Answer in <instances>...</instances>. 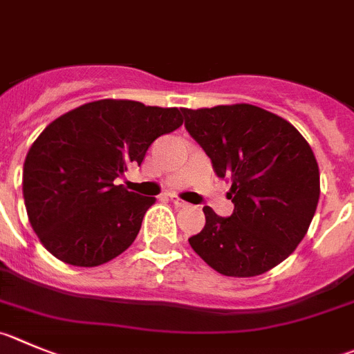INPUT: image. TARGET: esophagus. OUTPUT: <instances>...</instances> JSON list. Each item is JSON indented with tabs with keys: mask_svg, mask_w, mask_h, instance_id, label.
Here are the masks:
<instances>
[{
	"mask_svg": "<svg viewBox=\"0 0 354 354\" xmlns=\"http://www.w3.org/2000/svg\"><path fill=\"white\" fill-rule=\"evenodd\" d=\"M169 201H171V203H173L176 207H187V206H188V203H185V201H181L178 196H169Z\"/></svg>",
	"mask_w": 354,
	"mask_h": 354,
	"instance_id": "esophagus-1",
	"label": "esophagus"
}]
</instances>
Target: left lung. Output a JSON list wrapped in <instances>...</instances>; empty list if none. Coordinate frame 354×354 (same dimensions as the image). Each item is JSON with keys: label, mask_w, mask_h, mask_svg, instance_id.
<instances>
[{"label": "left lung", "mask_w": 354, "mask_h": 354, "mask_svg": "<svg viewBox=\"0 0 354 354\" xmlns=\"http://www.w3.org/2000/svg\"><path fill=\"white\" fill-rule=\"evenodd\" d=\"M185 129L230 187L234 213L204 206L206 225L188 239L223 276L252 277L288 259L319 199L318 162L285 118L253 104L181 110Z\"/></svg>", "instance_id": "1"}]
</instances>
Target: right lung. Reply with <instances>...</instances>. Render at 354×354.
<instances>
[{
  "label": "right lung",
  "mask_w": 354,
  "mask_h": 354,
  "mask_svg": "<svg viewBox=\"0 0 354 354\" xmlns=\"http://www.w3.org/2000/svg\"><path fill=\"white\" fill-rule=\"evenodd\" d=\"M181 124L178 108L101 99L47 125L22 173L29 222L43 246L77 267L125 252L155 199L113 181L129 166H141L148 147Z\"/></svg>",
  "instance_id": "1"
}]
</instances>
